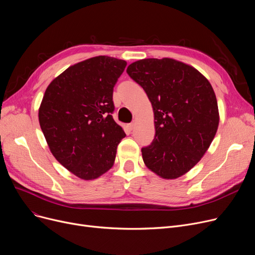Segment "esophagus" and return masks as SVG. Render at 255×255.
Masks as SVG:
<instances>
[{
	"mask_svg": "<svg viewBox=\"0 0 255 255\" xmlns=\"http://www.w3.org/2000/svg\"><path fill=\"white\" fill-rule=\"evenodd\" d=\"M134 127H135V122H132V123H130V124H129V128H130V130L134 129Z\"/></svg>",
	"mask_w": 255,
	"mask_h": 255,
	"instance_id": "34e87169",
	"label": "esophagus"
}]
</instances>
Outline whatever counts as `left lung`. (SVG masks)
<instances>
[{
	"mask_svg": "<svg viewBox=\"0 0 255 255\" xmlns=\"http://www.w3.org/2000/svg\"><path fill=\"white\" fill-rule=\"evenodd\" d=\"M127 73L154 111L156 134L141 149L144 164L163 179L185 175L205 155L219 125L211 84L193 67L168 58L136 61Z\"/></svg>",
	"mask_w": 255,
	"mask_h": 255,
	"instance_id": "obj_1",
	"label": "left lung"
}]
</instances>
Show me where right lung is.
<instances>
[{"mask_svg":"<svg viewBox=\"0 0 255 255\" xmlns=\"http://www.w3.org/2000/svg\"><path fill=\"white\" fill-rule=\"evenodd\" d=\"M126 65L106 56L88 59L66 69L44 93L39 123L49 150L83 180L109 170L126 136L112 116L114 87Z\"/></svg>","mask_w":255,"mask_h":255,"instance_id":"obj_1","label":"right lung"}]
</instances>
